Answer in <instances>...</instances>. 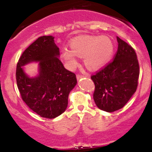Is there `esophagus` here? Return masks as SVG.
I'll use <instances>...</instances> for the list:
<instances>
[{"label": "esophagus", "instance_id": "34e87169", "mask_svg": "<svg viewBox=\"0 0 152 152\" xmlns=\"http://www.w3.org/2000/svg\"><path fill=\"white\" fill-rule=\"evenodd\" d=\"M83 77H84V76H82V75H81V74H78L77 76H76V78H77L78 80L81 79V78H83Z\"/></svg>", "mask_w": 152, "mask_h": 152}]
</instances>
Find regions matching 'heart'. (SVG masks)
Listing matches in <instances>:
<instances>
[{
  "instance_id": "1",
  "label": "heart",
  "mask_w": 152,
  "mask_h": 152,
  "mask_svg": "<svg viewBox=\"0 0 152 152\" xmlns=\"http://www.w3.org/2000/svg\"><path fill=\"white\" fill-rule=\"evenodd\" d=\"M71 50L64 48L61 58L69 69L78 64L76 56L83 57L85 66L91 70H98L109 63L114 53L112 40L107 36L83 35L74 38L69 42Z\"/></svg>"
}]
</instances>
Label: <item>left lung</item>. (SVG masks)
<instances>
[{"instance_id":"obj_1","label":"left lung","mask_w":152,"mask_h":152,"mask_svg":"<svg viewBox=\"0 0 152 152\" xmlns=\"http://www.w3.org/2000/svg\"><path fill=\"white\" fill-rule=\"evenodd\" d=\"M114 60L91 76L95 84L94 99L99 109L114 112L121 109L137 90L139 66L134 48L116 37Z\"/></svg>"}]
</instances>
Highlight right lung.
<instances>
[{"instance_id":"obj_1","label":"right lung","mask_w":152,"mask_h":152,"mask_svg":"<svg viewBox=\"0 0 152 152\" xmlns=\"http://www.w3.org/2000/svg\"><path fill=\"white\" fill-rule=\"evenodd\" d=\"M60 52L52 36L39 37L19 58L16 81L26 105L41 117L54 118L66 111L70 91L77 83L76 75L59 60ZM38 62V74L30 77L23 66Z\"/></svg>"}]
</instances>
